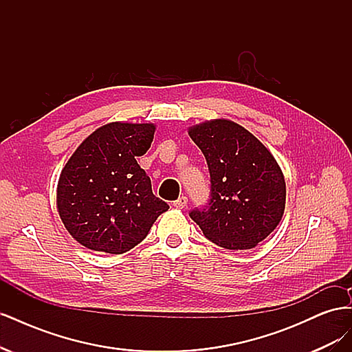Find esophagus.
I'll return each instance as SVG.
<instances>
[{"label": "esophagus", "instance_id": "esophagus-1", "mask_svg": "<svg viewBox=\"0 0 352 352\" xmlns=\"http://www.w3.org/2000/svg\"><path fill=\"white\" fill-rule=\"evenodd\" d=\"M173 206H175V208H179V210L185 208V207L188 206V198H186V197H180L179 199H176V201L173 202Z\"/></svg>", "mask_w": 352, "mask_h": 352}]
</instances>
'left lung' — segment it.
Here are the masks:
<instances>
[{
    "instance_id": "1",
    "label": "left lung",
    "mask_w": 352,
    "mask_h": 352,
    "mask_svg": "<svg viewBox=\"0 0 352 352\" xmlns=\"http://www.w3.org/2000/svg\"><path fill=\"white\" fill-rule=\"evenodd\" d=\"M188 133L204 154L211 198L190 219L206 238L232 251L251 250L280 223L286 184L273 154L250 131L228 119L190 126Z\"/></svg>"
}]
</instances>
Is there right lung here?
Here are the masks:
<instances>
[{
  "label": "right lung",
  "mask_w": 352,
  "mask_h": 352,
  "mask_svg": "<svg viewBox=\"0 0 352 352\" xmlns=\"http://www.w3.org/2000/svg\"><path fill=\"white\" fill-rule=\"evenodd\" d=\"M154 132V123H107L85 138L63 167L57 210L66 230L85 248L129 251L168 210L136 162L150 150Z\"/></svg>",
  "instance_id": "right-lung-1"
}]
</instances>
